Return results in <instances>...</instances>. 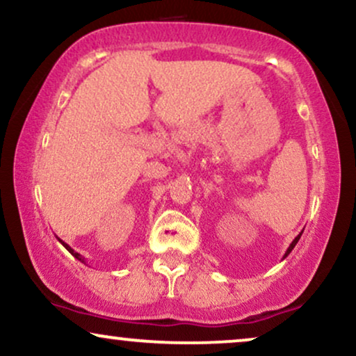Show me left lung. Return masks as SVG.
Instances as JSON below:
<instances>
[{
	"instance_id": "1",
	"label": "left lung",
	"mask_w": 356,
	"mask_h": 356,
	"mask_svg": "<svg viewBox=\"0 0 356 356\" xmlns=\"http://www.w3.org/2000/svg\"><path fill=\"white\" fill-rule=\"evenodd\" d=\"M301 234H302V233H300V234H298V236H296V238H295V239H293V243L290 244V248H288V249H286V252H285V255H283V259H286V257H288V255H290V252H291V250H293V249H295V245L298 244V241H300V238H301Z\"/></svg>"
}]
</instances>
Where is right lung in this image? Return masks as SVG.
<instances>
[{
	"instance_id": "add662e5",
	"label": "right lung",
	"mask_w": 356,
	"mask_h": 356,
	"mask_svg": "<svg viewBox=\"0 0 356 356\" xmlns=\"http://www.w3.org/2000/svg\"><path fill=\"white\" fill-rule=\"evenodd\" d=\"M58 241H60V243H61V244H63V248H65V249H66V250H68V252H70V254H71V255H73V257H74V259H78V260H79V262H83V264H86V259H84V257H83V255H81V254H78V252H76V250H73V249H71V248H70V245H68V244H66V243H65V241H61V239H60V238H58Z\"/></svg>"
}]
</instances>
